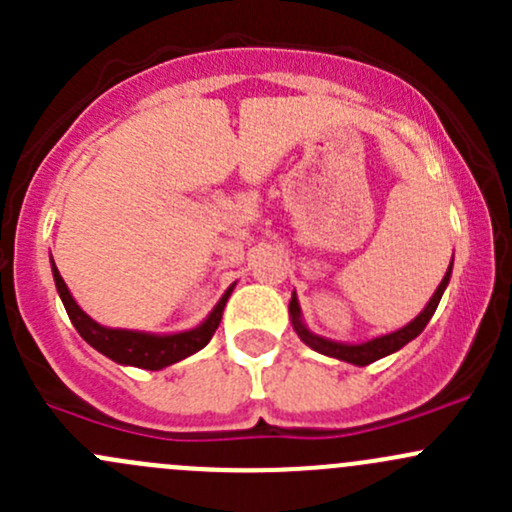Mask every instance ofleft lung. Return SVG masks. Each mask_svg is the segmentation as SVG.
I'll use <instances>...</instances> for the list:
<instances>
[{"label":"left lung","mask_w":512,"mask_h":512,"mask_svg":"<svg viewBox=\"0 0 512 512\" xmlns=\"http://www.w3.org/2000/svg\"><path fill=\"white\" fill-rule=\"evenodd\" d=\"M448 280H451V267H448L446 277H443V282H441V285H438L436 292H433L431 302L426 304V309H423V312L418 314L414 322L406 324V327L399 329V332H391V334H386V337H376V339H371V342H364V344L329 342V339H322V337H317V334L309 332V329L302 324V319H299V302H297V297H294V294H292V302H289V314H292L294 332H297L299 339H302L304 344H309V347H312L314 352H322V354H327V356H334V359L349 361V364H356V366H366V364H371V361L381 359V356H389V354L399 352L401 347H406V344H409L411 339H416L418 334H421L423 329H426L428 319L433 317V312H436L438 302H441L443 289H446Z\"/></svg>","instance_id":"8db88e82"}]
</instances>
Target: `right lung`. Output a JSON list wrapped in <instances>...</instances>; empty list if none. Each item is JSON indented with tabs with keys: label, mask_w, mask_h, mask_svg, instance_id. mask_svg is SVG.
<instances>
[{
	"label": "right lung",
	"mask_w": 512,
	"mask_h": 512,
	"mask_svg": "<svg viewBox=\"0 0 512 512\" xmlns=\"http://www.w3.org/2000/svg\"><path fill=\"white\" fill-rule=\"evenodd\" d=\"M54 270V282L56 289H59V297L64 302L66 314H69L71 324L76 327V332L96 349V352L106 354L108 359L118 361V364L138 366V369L158 371L163 366L175 364V361L185 359V356L200 352L205 344L213 339L215 329H218L220 319H223V309L227 297H230L232 287L227 289L215 309L210 312V317L200 324L198 329H190V332L183 334H170V337H156V334H143V332H128V329H108L101 327V324L94 322L79 304L71 297L69 287L61 280L56 265L51 267Z\"/></svg>",
	"instance_id": "obj_1"
}]
</instances>
